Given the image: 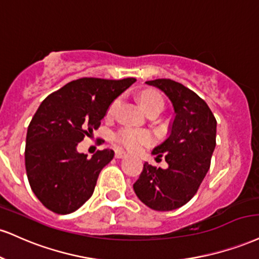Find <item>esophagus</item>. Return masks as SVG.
I'll return each instance as SVG.
<instances>
[{
  "mask_svg": "<svg viewBox=\"0 0 259 259\" xmlns=\"http://www.w3.org/2000/svg\"><path fill=\"white\" fill-rule=\"evenodd\" d=\"M114 157H116L117 159H123V158L127 157V154L124 151H121V149H116V152H114Z\"/></svg>",
  "mask_w": 259,
  "mask_h": 259,
  "instance_id": "esophagus-1",
  "label": "esophagus"
}]
</instances>
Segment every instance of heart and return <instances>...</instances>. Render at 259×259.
<instances>
[{
    "label": "heart",
    "instance_id": "obj_1",
    "mask_svg": "<svg viewBox=\"0 0 259 259\" xmlns=\"http://www.w3.org/2000/svg\"><path fill=\"white\" fill-rule=\"evenodd\" d=\"M141 105L147 113L151 111L154 110H160L163 111L164 107V101L161 99V96L157 93H145L141 96ZM119 104V99H116L110 105L107 110V114L111 116V114L114 113L117 106ZM116 141L119 143V145L124 146V147L127 149H132V151H135L138 149L141 145H145L149 141V134L146 132H142V130H136L132 129V127H124V129L119 130L114 136Z\"/></svg>",
    "mask_w": 259,
    "mask_h": 259
}]
</instances>
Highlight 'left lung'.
I'll use <instances>...</instances> for the list:
<instances>
[{
	"instance_id": "left-lung-1",
	"label": "left lung",
	"mask_w": 259,
	"mask_h": 259,
	"mask_svg": "<svg viewBox=\"0 0 259 259\" xmlns=\"http://www.w3.org/2000/svg\"><path fill=\"white\" fill-rule=\"evenodd\" d=\"M146 83L165 93L176 116L169 138L152 152L164 155L169 166L143 164L134 191L148 207L171 211L191 200L206 176L216 147L217 121L206 102L183 84L166 78Z\"/></svg>"
}]
</instances>
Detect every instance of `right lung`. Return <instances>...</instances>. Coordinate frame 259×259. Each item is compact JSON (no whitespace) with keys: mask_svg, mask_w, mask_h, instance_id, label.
Masks as SVG:
<instances>
[{"mask_svg":"<svg viewBox=\"0 0 259 259\" xmlns=\"http://www.w3.org/2000/svg\"><path fill=\"white\" fill-rule=\"evenodd\" d=\"M135 82L84 77L39 105L27 127L25 167L31 189L48 210L71 213L92 197L100 171L114 152L98 151L88 159L77 145L99 129L112 101Z\"/></svg>","mask_w":259,"mask_h":259,"instance_id":"obj_1","label":"right lung"}]
</instances>
